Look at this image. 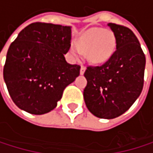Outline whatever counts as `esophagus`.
Here are the masks:
<instances>
[{
    "label": "esophagus",
    "instance_id": "34e87169",
    "mask_svg": "<svg viewBox=\"0 0 153 153\" xmlns=\"http://www.w3.org/2000/svg\"><path fill=\"white\" fill-rule=\"evenodd\" d=\"M85 70H86V68H85L84 66H82V67H81V70H80V74H81V75H82V74L84 73Z\"/></svg>",
    "mask_w": 153,
    "mask_h": 153
}]
</instances>
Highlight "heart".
I'll list each match as a JSON object with an SVG mask.
<instances>
[{
	"label": "heart",
	"instance_id": "heart-1",
	"mask_svg": "<svg viewBox=\"0 0 153 153\" xmlns=\"http://www.w3.org/2000/svg\"><path fill=\"white\" fill-rule=\"evenodd\" d=\"M116 38L104 29L94 28L84 33L78 40V44L71 43V53L78 57L81 53H88V59L94 64H104L113 56L116 50Z\"/></svg>",
	"mask_w": 153,
	"mask_h": 153
}]
</instances>
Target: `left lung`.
<instances>
[{
    "label": "left lung",
    "mask_w": 153,
    "mask_h": 153,
    "mask_svg": "<svg viewBox=\"0 0 153 153\" xmlns=\"http://www.w3.org/2000/svg\"><path fill=\"white\" fill-rule=\"evenodd\" d=\"M117 49L102 66H89L84 72L85 105L99 117L112 119L124 114L140 96L146 59L137 36L129 28L109 23Z\"/></svg>",
    "instance_id": "left-lung-1"
}]
</instances>
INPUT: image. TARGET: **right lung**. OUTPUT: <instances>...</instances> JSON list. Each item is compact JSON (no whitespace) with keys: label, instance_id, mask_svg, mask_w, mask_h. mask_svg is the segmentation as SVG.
<instances>
[{"label":"right lung","instance_id":"right-lung-1","mask_svg":"<svg viewBox=\"0 0 153 153\" xmlns=\"http://www.w3.org/2000/svg\"><path fill=\"white\" fill-rule=\"evenodd\" d=\"M71 27L34 23L25 27L11 44L3 79L13 103L33 115L53 110L64 89L80 74L64 54L71 48Z\"/></svg>","mask_w":153,"mask_h":153}]
</instances>
